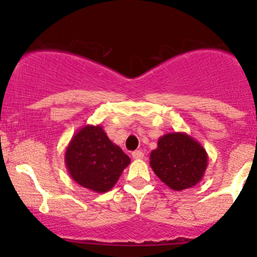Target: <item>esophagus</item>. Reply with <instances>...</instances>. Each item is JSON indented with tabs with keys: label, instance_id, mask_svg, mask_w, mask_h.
<instances>
[{
	"label": "esophagus",
	"instance_id": "1",
	"mask_svg": "<svg viewBox=\"0 0 257 257\" xmlns=\"http://www.w3.org/2000/svg\"><path fill=\"white\" fill-rule=\"evenodd\" d=\"M132 157H133V159H143L144 153L142 150H136V152L132 153Z\"/></svg>",
	"mask_w": 257,
	"mask_h": 257
}]
</instances>
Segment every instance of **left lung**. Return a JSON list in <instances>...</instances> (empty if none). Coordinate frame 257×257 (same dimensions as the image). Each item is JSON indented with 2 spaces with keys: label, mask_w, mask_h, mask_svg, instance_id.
I'll use <instances>...</instances> for the list:
<instances>
[{
  "label": "left lung",
  "mask_w": 257,
  "mask_h": 257,
  "mask_svg": "<svg viewBox=\"0 0 257 257\" xmlns=\"http://www.w3.org/2000/svg\"><path fill=\"white\" fill-rule=\"evenodd\" d=\"M208 153L193 137L175 132L160 137L150 153V167L157 177L175 191L200 183L208 168Z\"/></svg>",
  "instance_id": "8db88e82"
}]
</instances>
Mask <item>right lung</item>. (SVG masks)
Listing matches in <instances>:
<instances>
[{
	"instance_id": "obj_1",
	"label": "right lung",
	"mask_w": 257,
	"mask_h": 257,
	"mask_svg": "<svg viewBox=\"0 0 257 257\" xmlns=\"http://www.w3.org/2000/svg\"><path fill=\"white\" fill-rule=\"evenodd\" d=\"M64 163L77 184L100 194L115 185L131 158L108 138L102 125L87 124L72 137Z\"/></svg>"
}]
</instances>
